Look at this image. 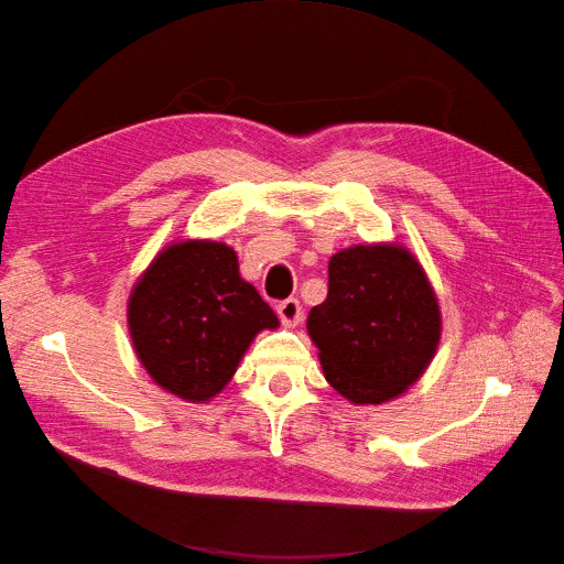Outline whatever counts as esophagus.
I'll list each match as a JSON object with an SVG mask.
<instances>
[{
  "label": "esophagus",
  "instance_id": "34e87169",
  "mask_svg": "<svg viewBox=\"0 0 564 564\" xmlns=\"http://www.w3.org/2000/svg\"><path fill=\"white\" fill-rule=\"evenodd\" d=\"M275 311H278L282 324H286V327H296V324L303 319V305L296 299L280 301L275 305Z\"/></svg>",
  "mask_w": 564,
  "mask_h": 564
}]
</instances>
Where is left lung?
I'll return each instance as SVG.
<instances>
[{"label":"left lung","mask_w":564,"mask_h":564,"mask_svg":"<svg viewBox=\"0 0 564 564\" xmlns=\"http://www.w3.org/2000/svg\"><path fill=\"white\" fill-rule=\"evenodd\" d=\"M440 329L433 286L400 245L334 253L329 294L308 315L324 377L352 404L402 395L431 365Z\"/></svg>","instance_id":"1"}]
</instances>
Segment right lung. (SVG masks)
<instances>
[{"label":"right lung","mask_w":564,"mask_h":564,"mask_svg":"<svg viewBox=\"0 0 564 564\" xmlns=\"http://www.w3.org/2000/svg\"><path fill=\"white\" fill-rule=\"evenodd\" d=\"M127 322L152 381L187 402L218 395L253 336L280 324L240 278L237 253L209 240L160 251L133 286Z\"/></svg>","instance_id":"obj_1"}]
</instances>
